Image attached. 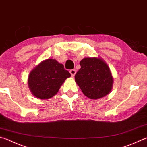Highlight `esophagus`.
<instances>
[{"label": "esophagus", "instance_id": "34e87169", "mask_svg": "<svg viewBox=\"0 0 147 147\" xmlns=\"http://www.w3.org/2000/svg\"><path fill=\"white\" fill-rule=\"evenodd\" d=\"M69 72H70V73L71 74V76L72 77H74V75H75L76 73V71L75 69H71V70H70V71H69Z\"/></svg>", "mask_w": 147, "mask_h": 147}]
</instances>
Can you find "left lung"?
Masks as SVG:
<instances>
[{"mask_svg": "<svg viewBox=\"0 0 147 147\" xmlns=\"http://www.w3.org/2000/svg\"><path fill=\"white\" fill-rule=\"evenodd\" d=\"M81 68L75 74V82L85 96L97 100L109 94L113 85L110 69L101 58L82 59Z\"/></svg>", "mask_w": 147, "mask_h": 147, "instance_id": "8db88e82", "label": "left lung"}]
</instances>
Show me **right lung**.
<instances>
[{
	"mask_svg": "<svg viewBox=\"0 0 147 147\" xmlns=\"http://www.w3.org/2000/svg\"><path fill=\"white\" fill-rule=\"evenodd\" d=\"M71 74L63 65L49 58L42 61L32 70L28 76V86L33 96L39 99L52 98Z\"/></svg>",
	"mask_w": 147,
	"mask_h": 147,
	"instance_id": "1",
	"label": "right lung"
}]
</instances>
